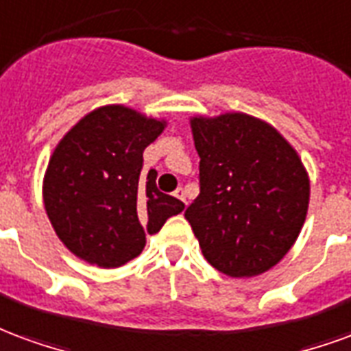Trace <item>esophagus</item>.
<instances>
[{"label": "esophagus", "instance_id": "obj_1", "mask_svg": "<svg viewBox=\"0 0 351 351\" xmlns=\"http://www.w3.org/2000/svg\"><path fill=\"white\" fill-rule=\"evenodd\" d=\"M173 196H176V198H179V200L183 202V204H186V194H185V191H183V189H178V191L173 193Z\"/></svg>", "mask_w": 351, "mask_h": 351}]
</instances>
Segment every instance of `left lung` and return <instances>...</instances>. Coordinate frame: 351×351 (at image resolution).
I'll return each instance as SVG.
<instances>
[{
    "label": "left lung",
    "instance_id": "obj_1",
    "mask_svg": "<svg viewBox=\"0 0 351 351\" xmlns=\"http://www.w3.org/2000/svg\"><path fill=\"white\" fill-rule=\"evenodd\" d=\"M200 155V194L185 219L204 256L228 277L271 269L298 239L308 176L295 149L247 114L191 119Z\"/></svg>",
    "mask_w": 351,
    "mask_h": 351
}]
</instances>
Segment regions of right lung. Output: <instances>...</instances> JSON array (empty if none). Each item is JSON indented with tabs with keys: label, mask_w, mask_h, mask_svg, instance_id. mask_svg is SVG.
Returning <instances> with one entry per match:
<instances>
[{
	"label": "right lung",
	"mask_w": 351,
	"mask_h": 351,
	"mask_svg": "<svg viewBox=\"0 0 351 351\" xmlns=\"http://www.w3.org/2000/svg\"><path fill=\"white\" fill-rule=\"evenodd\" d=\"M165 123L125 106H102L63 136L45 176V207L73 254L99 267H119L145 247L185 204L157 189V172L140 178L144 149Z\"/></svg>",
	"instance_id": "1"
}]
</instances>
